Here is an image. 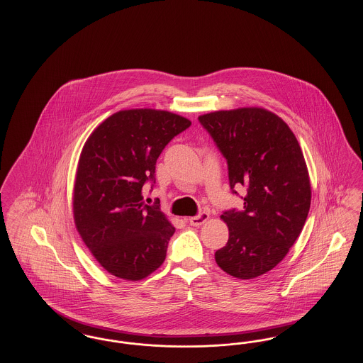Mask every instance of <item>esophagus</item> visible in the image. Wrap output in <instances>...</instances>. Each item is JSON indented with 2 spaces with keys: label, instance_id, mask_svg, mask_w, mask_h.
Listing matches in <instances>:
<instances>
[{
  "label": "esophagus",
  "instance_id": "obj_1",
  "mask_svg": "<svg viewBox=\"0 0 363 363\" xmlns=\"http://www.w3.org/2000/svg\"><path fill=\"white\" fill-rule=\"evenodd\" d=\"M208 219H209V213H208L207 211H201L199 215L190 218L189 222L190 225L199 227V225H204Z\"/></svg>",
  "mask_w": 363,
  "mask_h": 363
}]
</instances>
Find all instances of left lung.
Here are the masks:
<instances>
[{"label":"left lung","instance_id":"left-lung-1","mask_svg":"<svg viewBox=\"0 0 363 363\" xmlns=\"http://www.w3.org/2000/svg\"><path fill=\"white\" fill-rule=\"evenodd\" d=\"M228 166L234 194L243 186V209L225 211L228 241L216 264L231 277L253 279L275 268L299 237L311 209V179L289 125L261 107L199 117Z\"/></svg>","mask_w":363,"mask_h":363}]
</instances>
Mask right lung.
<instances>
[{
	"label": "right lung",
	"instance_id": "1",
	"mask_svg": "<svg viewBox=\"0 0 363 363\" xmlns=\"http://www.w3.org/2000/svg\"><path fill=\"white\" fill-rule=\"evenodd\" d=\"M190 123L163 110H122L86 140L73 216L82 240L108 274L138 281L166 259L175 228L159 206L144 204L141 190L147 182L154 186L157 157Z\"/></svg>",
	"mask_w": 363,
	"mask_h": 363
}]
</instances>
